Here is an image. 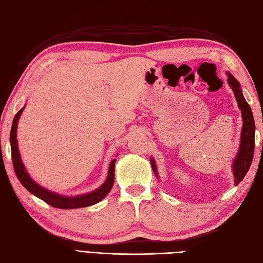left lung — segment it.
Here are the masks:
<instances>
[{"mask_svg": "<svg viewBox=\"0 0 263 263\" xmlns=\"http://www.w3.org/2000/svg\"><path fill=\"white\" fill-rule=\"evenodd\" d=\"M227 74V83L233 89L235 99L237 101L238 109L240 110V114H242V120H243V127L242 132H240V142H239V148L237 155L235 157L233 164H232V170L235 181V186L238 185L242 179L248 174V171L251 167L252 160H253L254 155V134H255V124H254V118L253 114H252L251 106L246 102L242 88H240V84L238 80L235 78L232 73L229 71L226 72ZM149 162L152 165V170L154 175L159 178L158 174V167L155 164V160L153 158H149Z\"/></svg>", "mask_w": 263, "mask_h": 263, "instance_id": "1", "label": "left lung"}]
</instances>
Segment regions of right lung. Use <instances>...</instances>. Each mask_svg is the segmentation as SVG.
Masks as SVG:
<instances>
[{
  "label": "right lung",
  "mask_w": 263,
  "mask_h": 263,
  "mask_svg": "<svg viewBox=\"0 0 263 263\" xmlns=\"http://www.w3.org/2000/svg\"><path fill=\"white\" fill-rule=\"evenodd\" d=\"M26 106L18 111V114L14 116V119L12 122L11 133H10V144H11V157H12V163L14 173L17 175L18 179L25 189L30 192L31 194L39 197L42 201L46 202L53 208L58 209H78V208H85L96 204L100 201H102L104 197L109 194L112 186L115 183V165H116V159L112 160L109 165L108 177L103 184H102L99 189H96L93 192L86 193V194L76 195V196H67L61 195L59 193L52 192L50 190L45 189V187L37 184L36 181L29 176L28 171L25 168V164L21 160L20 152L18 148V141H17V129H18V121L20 119V116L23 114Z\"/></svg>",
  "instance_id": "1"
}]
</instances>
